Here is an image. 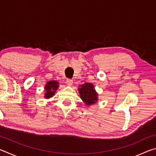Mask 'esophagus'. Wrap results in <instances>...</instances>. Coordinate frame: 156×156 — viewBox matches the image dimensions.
Segmentation results:
<instances>
[{
	"instance_id": "1",
	"label": "esophagus",
	"mask_w": 156,
	"mask_h": 156,
	"mask_svg": "<svg viewBox=\"0 0 156 156\" xmlns=\"http://www.w3.org/2000/svg\"><path fill=\"white\" fill-rule=\"evenodd\" d=\"M66 83H67L69 86H71V85H72V84H73V80H71V79L67 78V80H66Z\"/></svg>"
}]
</instances>
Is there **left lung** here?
<instances>
[{
	"label": "left lung",
	"mask_w": 156,
	"mask_h": 156,
	"mask_svg": "<svg viewBox=\"0 0 156 156\" xmlns=\"http://www.w3.org/2000/svg\"><path fill=\"white\" fill-rule=\"evenodd\" d=\"M78 91L80 98L87 105H92L98 101V94L92 84L85 83L81 84L78 88Z\"/></svg>",
	"instance_id": "obj_1"
}]
</instances>
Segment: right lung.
I'll return each instance as SVG.
<instances>
[{
  "label": "right lung",
  "mask_w": 156,
  "mask_h": 156,
  "mask_svg": "<svg viewBox=\"0 0 156 156\" xmlns=\"http://www.w3.org/2000/svg\"><path fill=\"white\" fill-rule=\"evenodd\" d=\"M58 88V83L57 81L51 80L47 83L45 86H44V89H45L44 98H51L54 95Z\"/></svg>",
  "instance_id": "right-lung-1"
}]
</instances>
